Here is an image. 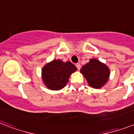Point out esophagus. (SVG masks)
I'll return each mask as SVG.
<instances>
[{"mask_svg": "<svg viewBox=\"0 0 134 134\" xmlns=\"http://www.w3.org/2000/svg\"><path fill=\"white\" fill-rule=\"evenodd\" d=\"M76 67H77V69H78V70H80L81 69L80 64H76Z\"/></svg>", "mask_w": 134, "mask_h": 134, "instance_id": "1", "label": "esophagus"}]
</instances>
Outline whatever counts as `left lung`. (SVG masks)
<instances>
[{"label": "left lung", "mask_w": 134, "mask_h": 134, "mask_svg": "<svg viewBox=\"0 0 134 134\" xmlns=\"http://www.w3.org/2000/svg\"><path fill=\"white\" fill-rule=\"evenodd\" d=\"M90 87L99 89L108 81L110 70L108 66L97 59H90V62L82 66L80 70Z\"/></svg>", "instance_id": "1"}]
</instances>
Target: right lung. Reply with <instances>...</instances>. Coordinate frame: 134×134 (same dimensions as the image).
<instances>
[{"mask_svg": "<svg viewBox=\"0 0 134 134\" xmlns=\"http://www.w3.org/2000/svg\"><path fill=\"white\" fill-rule=\"evenodd\" d=\"M77 70V67L70 62H64L60 59H55L43 67L42 79L49 90H60L68 82L70 75Z\"/></svg>", "mask_w": 134, "mask_h": 134, "instance_id": "right-lung-1", "label": "right lung"}]
</instances>
